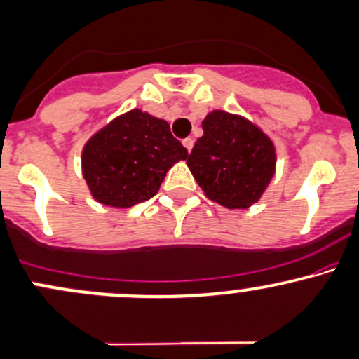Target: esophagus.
Wrapping results in <instances>:
<instances>
[{"mask_svg":"<svg viewBox=\"0 0 359 359\" xmlns=\"http://www.w3.org/2000/svg\"><path fill=\"white\" fill-rule=\"evenodd\" d=\"M182 144L184 147H186V149L189 153H191V149H192V147H194V140H192V137H186V140L182 141Z\"/></svg>","mask_w":359,"mask_h":359,"instance_id":"1","label":"esophagus"}]
</instances>
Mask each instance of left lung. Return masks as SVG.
Instances as JSON below:
<instances>
[{"mask_svg":"<svg viewBox=\"0 0 359 359\" xmlns=\"http://www.w3.org/2000/svg\"><path fill=\"white\" fill-rule=\"evenodd\" d=\"M204 135L187 158L204 196L228 210L257 203L276 173V147L257 124L226 110H211Z\"/></svg>","mask_w":359,"mask_h":359,"instance_id":"left-lung-1","label":"left lung"}]
</instances>
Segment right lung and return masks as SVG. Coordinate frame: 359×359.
Listing matches in <instances>:
<instances>
[{
  "label": "right lung",
  "instance_id": "right-lung-1",
  "mask_svg": "<svg viewBox=\"0 0 359 359\" xmlns=\"http://www.w3.org/2000/svg\"><path fill=\"white\" fill-rule=\"evenodd\" d=\"M187 155L167 121L131 109L88 137L81 173L97 203L126 210L151 199L167 172Z\"/></svg>",
  "mask_w": 359,
  "mask_h": 359
}]
</instances>
